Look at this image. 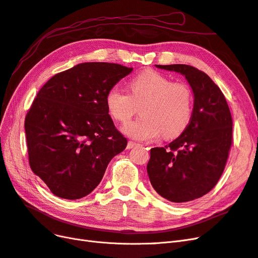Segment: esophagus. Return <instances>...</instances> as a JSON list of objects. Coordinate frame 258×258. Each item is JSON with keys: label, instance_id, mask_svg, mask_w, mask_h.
Returning a JSON list of instances; mask_svg holds the SVG:
<instances>
[{"label": "esophagus", "instance_id": "34e87169", "mask_svg": "<svg viewBox=\"0 0 258 258\" xmlns=\"http://www.w3.org/2000/svg\"><path fill=\"white\" fill-rule=\"evenodd\" d=\"M138 144L137 143H135V142H132V141H129L128 142V144H127V148L128 149H130V148H133L135 146H137Z\"/></svg>", "mask_w": 258, "mask_h": 258}]
</instances>
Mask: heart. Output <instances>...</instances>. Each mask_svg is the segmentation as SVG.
Instances as JSON below:
<instances>
[{"label": "heart", "instance_id": "1", "mask_svg": "<svg viewBox=\"0 0 258 258\" xmlns=\"http://www.w3.org/2000/svg\"><path fill=\"white\" fill-rule=\"evenodd\" d=\"M191 88L180 82L173 83L164 75L146 70L130 82V95L117 85L105 95V105L111 116L127 123L141 104L142 116L123 127V132L139 141L179 136L188 126L192 114Z\"/></svg>", "mask_w": 258, "mask_h": 258}]
</instances>
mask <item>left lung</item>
Masks as SVG:
<instances>
[{
    "label": "left lung",
    "mask_w": 258,
    "mask_h": 258,
    "mask_svg": "<svg viewBox=\"0 0 258 258\" xmlns=\"http://www.w3.org/2000/svg\"><path fill=\"white\" fill-rule=\"evenodd\" d=\"M179 73L194 95L189 125L164 147L150 149L147 173L162 198L184 203L202 198L219 181L233 142L232 115L223 93L205 74L190 65H156Z\"/></svg>",
    "instance_id": "left-lung-1"
}]
</instances>
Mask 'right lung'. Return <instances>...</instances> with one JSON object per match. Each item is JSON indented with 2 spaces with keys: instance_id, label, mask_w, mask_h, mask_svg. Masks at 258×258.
<instances>
[{
  "instance_id": "right-lung-1",
  "label": "right lung",
  "mask_w": 258,
  "mask_h": 258,
  "mask_svg": "<svg viewBox=\"0 0 258 258\" xmlns=\"http://www.w3.org/2000/svg\"><path fill=\"white\" fill-rule=\"evenodd\" d=\"M132 68L82 63L53 76L38 92L24 129L35 175L58 198L78 200L98 185L113 157L127 146L105 95Z\"/></svg>"
}]
</instances>
